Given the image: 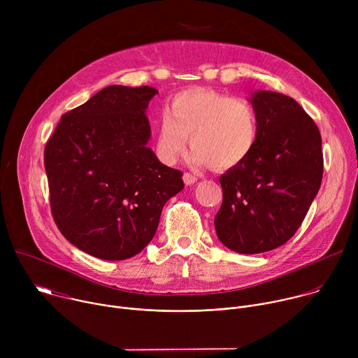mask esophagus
Here are the masks:
<instances>
[{"mask_svg":"<svg viewBox=\"0 0 358 358\" xmlns=\"http://www.w3.org/2000/svg\"><path fill=\"white\" fill-rule=\"evenodd\" d=\"M182 180H184L185 185H191V184H194V182L196 181V177H195L194 174H191V173H185L184 177H182Z\"/></svg>","mask_w":358,"mask_h":358,"instance_id":"1","label":"esophagus"}]
</instances>
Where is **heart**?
<instances>
[{
  "mask_svg": "<svg viewBox=\"0 0 358 358\" xmlns=\"http://www.w3.org/2000/svg\"><path fill=\"white\" fill-rule=\"evenodd\" d=\"M192 162L222 171L242 164L257 147L259 119L248 100L211 89L194 87L177 93L156 129L157 157L176 164L185 152L187 137Z\"/></svg>",
  "mask_w": 358,
  "mask_h": 358,
  "instance_id": "heart-1",
  "label": "heart"
}]
</instances>
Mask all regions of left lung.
I'll list each match as a JSON object with an SVG mask.
<instances>
[{"instance_id": "left-lung-1", "label": "left lung", "mask_w": 358, "mask_h": 358, "mask_svg": "<svg viewBox=\"0 0 358 358\" xmlns=\"http://www.w3.org/2000/svg\"><path fill=\"white\" fill-rule=\"evenodd\" d=\"M259 119L252 155L220 177L218 239L238 253L286 243L301 225L323 177L322 136L313 119L286 94L258 90L249 99Z\"/></svg>"}]
</instances>
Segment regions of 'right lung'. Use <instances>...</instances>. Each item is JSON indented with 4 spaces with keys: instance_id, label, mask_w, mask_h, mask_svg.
<instances>
[{
    "instance_id": "obj_1",
    "label": "right lung",
    "mask_w": 358,
    "mask_h": 358,
    "mask_svg": "<svg viewBox=\"0 0 358 358\" xmlns=\"http://www.w3.org/2000/svg\"><path fill=\"white\" fill-rule=\"evenodd\" d=\"M157 89L113 85L61 117L45 145L50 210L61 234L105 261L129 259L155 236L182 173L147 143L145 109Z\"/></svg>"
}]
</instances>
